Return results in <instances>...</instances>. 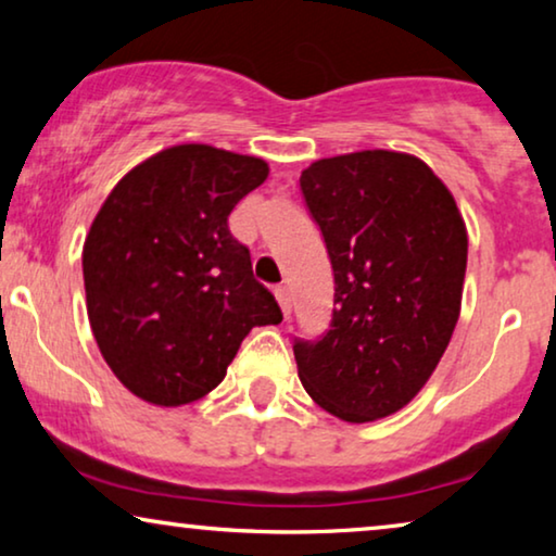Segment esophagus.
<instances>
[{"mask_svg":"<svg viewBox=\"0 0 556 556\" xmlns=\"http://www.w3.org/2000/svg\"><path fill=\"white\" fill-rule=\"evenodd\" d=\"M276 299L280 303V311H283V316L288 318L291 316V291H288L286 286H278L276 288Z\"/></svg>","mask_w":556,"mask_h":556,"instance_id":"1","label":"esophagus"}]
</instances>
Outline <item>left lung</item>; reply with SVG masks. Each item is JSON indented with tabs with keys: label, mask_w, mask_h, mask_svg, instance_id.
Returning <instances> with one entry per match:
<instances>
[{
	"label": "left lung",
	"mask_w": 556,
	"mask_h": 556,
	"mask_svg": "<svg viewBox=\"0 0 556 556\" xmlns=\"http://www.w3.org/2000/svg\"><path fill=\"white\" fill-rule=\"evenodd\" d=\"M333 268V314L295 339L301 384L326 413L371 422L422 390L460 316L468 232L451 189L422 159L354 151L301 172Z\"/></svg>",
	"instance_id": "left-lung-1"
}]
</instances>
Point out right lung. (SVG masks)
Here are the masks:
<instances>
[{
	"mask_svg": "<svg viewBox=\"0 0 556 556\" xmlns=\"http://www.w3.org/2000/svg\"><path fill=\"white\" fill-rule=\"evenodd\" d=\"M268 164L179 143L134 166L83 245L90 329L136 397L179 407L215 390L253 326L280 324L227 217Z\"/></svg>",
	"mask_w": 556,
	"mask_h": 556,
	"instance_id": "obj_1",
	"label": "right lung"
}]
</instances>
